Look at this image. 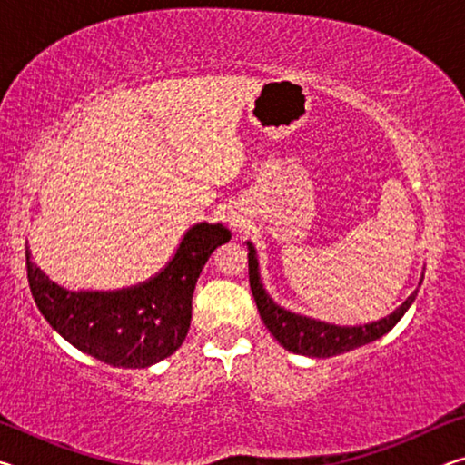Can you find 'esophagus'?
<instances>
[{
    "mask_svg": "<svg viewBox=\"0 0 465 465\" xmlns=\"http://www.w3.org/2000/svg\"><path fill=\"white\" fill-rule=\"evenodd\" d=\"M230 222H232V225H233V227H238V225L242 223V222H240V219H235V217H232V219H230Z\"/></svg>",
    "mask_w": 465,
    "mask_h": 465,
    "instance_id": "esophagus-1",
    "label": "esophagus"
}]
</instances>
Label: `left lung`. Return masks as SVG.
<instances>
[{"label": "left lung", "mask_w": 465, "mask_h": 465, "mask_svg": "<svg viewBox=\"0 0 465 465\" xmlns=\"http://www.w3.org/2000/svg\"><path fill=\"white\" fill-rule=\"evenodd\" d=\"M248 243V271H250V289L254 295L256 308L261 312V318L264 326L269 328V332L277 338L281 346H285L287 351L295 352V355L313 357V359H328L342 355V352L355 351L359 346H365L369 342L377 341L383 334H388L390 330L402 320L408 308L414 303L416 293L406 299L400 308L393 310L390 316H385L371 324L363 326H336L328 324L310 316H302V313L289 312L279 305L266 291L262 277H261V262H258V252L254 243ZM424 277H420L419 287Z\"/></svg>", "instance_id": "obj_1"}]
</instances>
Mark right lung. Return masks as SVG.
Here are the masks:
<instances>
[{
  "label": "right lung",
  "mask_w": 465,
  "mask_h": 465,
  "mask_svg": "<svg viewBox=\"0 0 465 465\" xmlns=\"http://www.w3.org/2000/svg\"><path fill=\"white\" fill-rule=\"evenodd\" d=\"M232 233L222 223L186 230L174 256L139 285L114 291H72L57 285L33 262L26 246L30 293L53 330L102 363L145 369L184 342L193 318L196 279L209 256Z\"/></svg>",
  "instance_id": "right-lung-1"
}]
</instances>
